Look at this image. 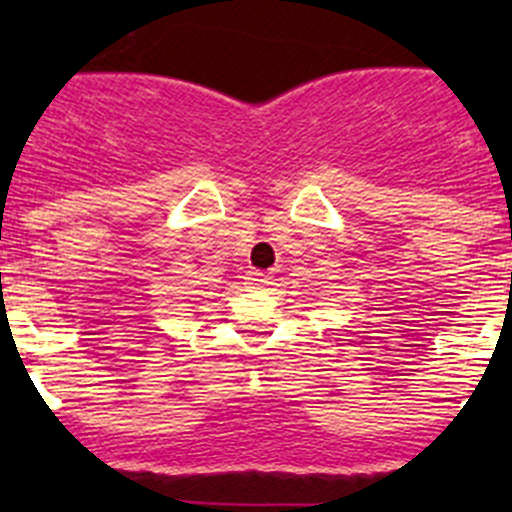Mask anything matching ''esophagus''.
Instances as JSON below:
<instances>
[{"label": "esophagus", "mask_w": 512, "mask_h": 512, "mask_svg": "<svg viewBox=\"0 0 512 512\" xmlns=\"http://www.w3.org/2000/svg\"><path fill=\"white\" fill-rule=\"evenodd\" d=\"M270 280H272V277L267 275V272H250V275H247V285H250L252 289L265 287Z\"/></svg>", "instance_id": "obj_1"}]
</instances>
